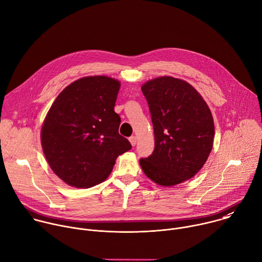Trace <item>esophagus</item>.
<instances>
[{"mask_svg": "<svg viewBox=\"0 0 262 262\" xmlns=\"http://www.w3.org/2000/svg\"><path fill=\"white\" fill-rule=\"evenodd\" d=\"M128 140H129V142H130L132 146H136V144H137V138H136L135 136H132Z\"/></svg>", "mask_w": 262, "mask_h": 262, "instance_id": "1", "label": "esophagus"}]
</instances>
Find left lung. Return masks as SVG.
Listing matches in <instances>:
<instances>
[{
  "instance_id": "1",
  "label": "left lung",
  "mask_w": 262,
  "mask_h": 262,
  "mask_svg": "<svg viewBox=\"0 0 262 262\" xmlns=\"http://www.w3.org/2000/svg\"><path fill=\"white\" fill-rule=\"evenodd\" d=\"M155 147L140 159L145 175L161 186L191 179L206 163L214 141L212 113L192 85L169 76L146 82Z\"/></svg>"
}]
</instances>
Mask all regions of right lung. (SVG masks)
<instances>
[{
    "label": "right lung",
    "mask_w": 262,
    "mask_h": 262,
    "mask_svg": "<svg viewBox=\"0 0 262 262\" xmlns=\"http://www.w3.org/2000/svg\"><path fill=\"white\" fill-rule=\"evenodd\" d=\"M120 82L106 76L81 78L58 95L41 130L46 160L55 175L77 188H90L110 175L116 158L132 149L119 135L114 111Z\"/></svg>",
    "instance_id": "add662e5"
}]
</instances>
